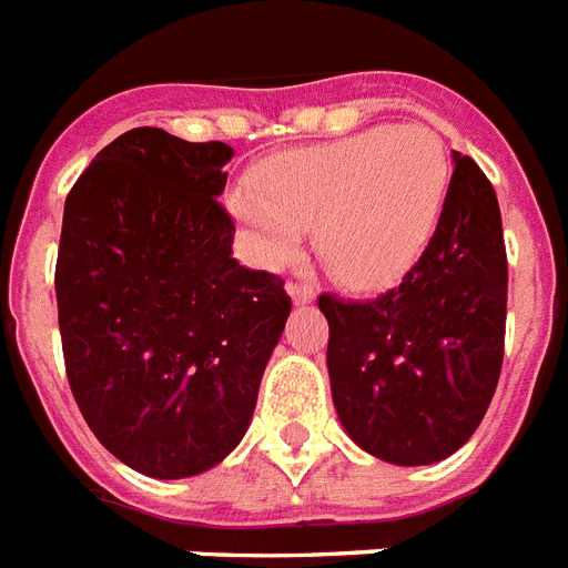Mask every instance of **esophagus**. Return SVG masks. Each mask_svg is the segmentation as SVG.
<instances>
[{
  "mask_svg": "<svg viewBox=\"0 0 568 568\" xmlns=\"http://www.w3.org/2000/svg\"><path fill=\"white\" fill-rule=\"evenodd\" d=\"M285 292L292 297L297 306H306V303L315 301V292H312V285H303V283H288L285 285Z\"/></svg>",
  "mask_w": 568,
  "mask_h": 568,
  "instance_id": "obj_1",
  "label": "esophagus"
}]
</instances>
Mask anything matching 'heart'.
<instances>
[{"instance_id":"obj_1","label":"heart","mask_w":568,"mask_h":568,"mask_svg":"<svg viewBox=\"0 0 568 568\" xmlns=\"http://www.w3.org/2000/svg\"><path fill=\"white\" fill-rule=\"evenodd\" d=\"M450 164L427 126H379L333 144L274 155L239 182L230 209L265 265H288L315 226V250L336 280L388 283L422 256L439 223Z\"/></svg>"}]
</instances>
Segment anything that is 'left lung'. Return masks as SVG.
<instances>
[{"instance_id": "1", "label": "left lung", "mask_w": 568, "mask_h": 568, "mask_svg": "<svg viewBox=\"0 0 568 568\" xmlns=\"http://www.w3.org/2000/svg\"><path fill=\"white\" fill-rule=\"evenodd\" d=\"M327 372L345 433L392 466L450 457L484 422L507 324L501 209L484 171L454 153L439 223L397 288L356 303L321 294Z\"/></svg>"}]
</instances>
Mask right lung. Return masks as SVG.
<instances>
[{"label":"right lung","instance_id":"1","mask_svg":"<svg viewBox=\"0 0 568 568\" xmlns=\"http://www.w3.org/2000/svg\"><path fill=\"white\" fill-rule=\"evenodd\" d=\"M232 146L141 126L67 194L55 265L67 379L105 448L180 480L235 450L283 336V280L232 258Z\"/></svg>","mask_w":568,"mask_h":568}]
</instances>
